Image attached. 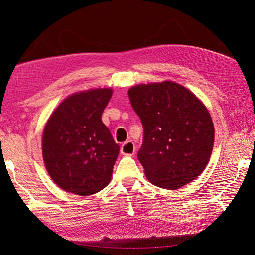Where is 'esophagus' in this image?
I'll list each match as a JSON object with an SVG mask.
<instances>
[{
	"mask_svg": "<svg viewBox=\"0 0 255 255\" xmlns=\"http://www.w3.org/2000/svg\"><path fill=\"white\" fill-rule=\"evenodd\" d=\"M121 153L123 155H128V156H132L134 155V153L136 151L135 149V144L132 141H127L122 144L121 149H120Z\"/></svg>",
	"mask_w": 255,
	"mask_h": 255,
	"instance_id": "esophagus-1",
	"label": "esophagus"
}]
</instances>
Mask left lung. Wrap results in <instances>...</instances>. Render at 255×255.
I'll return each mask as SVG.
<instances>
[{
	"instance_id": "obj_1",
	"label": "left lung",
	"mask_w": 255,
	"mask_h": 255,
	"mask_svg": "<svg viewBox=\"0 0 255 255\" xmlns=\"http://www.w3.org/2000/svg\"><path fill=\"white\" fill-rule=\"evenodd\" d=\"M128 98L143 127L137 157L155 186L177 189L195 180L210 160L215 129L203 103L180 84L137 85Z\"/></svg>"
}]
</instances>
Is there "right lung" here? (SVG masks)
<instances>
[{
    "label": "right lung",
    "instance_id": "add662e5",
    "mask_svg": "<svg viewBox=\"0 0 255 255\" xmlns=\"http://www.w3.org/2000/svg\"><path fill=\"white\" fill-rule=\"evenodd\" d=\"M112 95L110 88L74 94L48 120L42 155L50 176L61 189L89 196L111 182L119 145L101 116Z\"/></svg>",
    "mask_w": 255,
    "mask_h": 255
}]
</instances>
